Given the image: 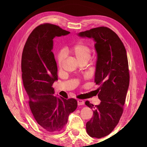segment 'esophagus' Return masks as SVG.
I'll return each mask as SVG.
<instances>
[{
    "instance_id": "obj_1",
    "label": "esophagus",
    "mask_w": 147,
    "mask_h": 147,
    "mask_svg": "<svg viewBox=\"0 0 147 147\" xmlns=\"http://www.w3.org/2000/svg\"><path fill=\"white\" fill-rule=\"evenodd\" d=\"M84 104H85V102H84L83 100H78V105H84Z\"/></svg>"
}]
</instances>
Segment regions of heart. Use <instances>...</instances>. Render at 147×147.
Listing matches in <instances>:
<instances>
[{
    "mask_svg": "<svg viewBox=\"0 0 147 147\" xmlns=\"http://www.w3.org/2000/svg\"><path fill=\"white\" fill-rule=\"evenodd\" d=\"M72 54L75 56L76 58L80 62L88 61L91 57L92 49L90 47L84 43L79 42L76 43L69 49ZM64 59V54L62 51H60L57 54V62L59 67L61 66Z\"/></svg>",
    "mask_w": 147,
    "mask_h": 147,
    "instance_id": "heart-1",
    "label": "heart"
}]
</instances>
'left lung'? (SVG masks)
Segmentation results:
<instances>
[{"instance_id":"left-lung-1","label":"left lung","mask_w":147,"mask_h":147,"mask_svg":"<svg viewBox=\"0 0 147 147\" xmlns=\"http://www.w3.org/2000/svg\"><path fill=\"white\" fill-rule=\"evenodd\" d=\"M79 36L93 38L96 42L95 83L99 86L96 92L101 102L94 106L85 102L93 111L86 129L89 136L100 138L114 130L123 113L129 84L126 51L119 37L107 27L95 28L80 33Z\"/></svg>"}]
</instances>
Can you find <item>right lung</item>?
<instances>
[{"label":"right lung","instance_id":"right-lung-1","mask_svg":"<svg viewBox=\"0 0 147 147\" xmlns=\"http://www.w3.org/2000/svg\"><path fill=\"white\" fill-rule=\"evenodd\" d=\"M69 33L55 24H40L30 33L22 54V79L31 112L36 123L50 133L63 129L78 105L76 99L55 96L52 87L58 80L52 40Z\"/></svg>","mask_w":147,"mask_h":147}]
</instances>
